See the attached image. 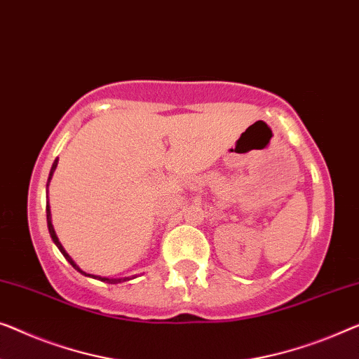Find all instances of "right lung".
<instances>
[{
    "mask_svg": "<svg viewBox=\"0 0 359 359\" xmlns=\"http://www.w3.org/2000/svg\"><path fill=\"white\" fill-rule=\"evenodd\" d=\"M56 165H58V160H55L53 167H51V170H50L48 183H50L51 176H53V171L56 170ZM46 186H48V184H46ZM46 223H48V231H50V236H51V240H53V243L56 244V246H58V249H60V251H61V254H63V256H65L66 261L69 262L71 266L77 270V272H81L82 275H86V277H93V278H98V280H102V282H105V283H121V282H126V280H129L128 277H124V278H107V277H97V275L86 273L84 270H81V267H77V264H76L74 261H72L69 254H67V252L65 251V248L61 246V243H60V240H58V236H56V233H55V228H53V225H51V212H50V205H46Z\"/></svg>",
    "mask_w": 359,
    "mask_h": 359,
    "instance_id": "add662e5",
    "label": "right lung"
}]
</instances>
